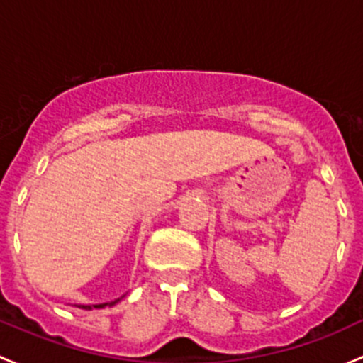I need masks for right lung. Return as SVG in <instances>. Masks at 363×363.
<instances>
[{
    "label": "right lung",
    "instance_id": "add662e5",
    "mask_svg": "<svg viewBox=\"0 0 363 363\" xmlns=\"http://www.w3.org/2000/svg\"><path fill=\"white\" fill-rule=\"evenodd\" d=\"M122 297H125V295H122ZM122 297L115 298V301H110V302H103V304H74V308L78 309H85V311H92V309H103V308H111V306H115L117 302L122 301Z\"/></svg>",
    "mask_w": 363,
    "mask_h": 363
}]
</instances>
